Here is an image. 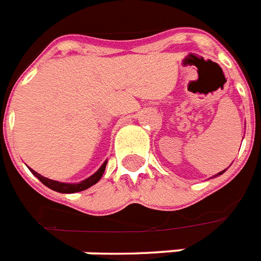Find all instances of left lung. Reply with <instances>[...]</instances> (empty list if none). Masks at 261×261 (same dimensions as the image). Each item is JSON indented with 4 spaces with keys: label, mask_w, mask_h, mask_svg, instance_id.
<instances>
[{
    "label": "left lung",
    "mask_w": 261,
    "mask_h": 261,
    "mask_svg": "<svg viewBox=\"0 0 261 261\" xmlns=\"http://www.w3.org/2000/svg\"><path fill=\"white\" fill-rule=\"evenodd\" d=\"M223 172H225V171H222V172H221V173H218V174H222V173H223Z\"/></svg>",
    "instance_id": "left-lung-1"
}]
</instances>
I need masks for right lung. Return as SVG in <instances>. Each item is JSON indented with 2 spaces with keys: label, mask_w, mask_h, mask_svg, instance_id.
I'll list each match as a JSON object with an SVG mask.
<instances>
[{
  "label": "right lung",
  "mask_w": 261,
  "mask_h": 261,
  "mask_svg": "<svg viewBox=\"0 0 261 261\" xmlns=\"http://www.w3.org/2000/svg\"><path fill=\"white\" fill-rule=\"evenodd\" d=\"M106 165H107V161L101 165V168L98 169L97 172L94 174H92L90 177H88L87 180H84V181L79 182V184H67V182H59V181H55V180H50V178L47 177H43L42 174H39L38 172H35L31 169V172L36 176V177L40 180V181L44 184L46 187H48V188H51V190L57 191V192H62V194H73V192H80V191H84L87 190V188H89V187H92L93 184H96V182L101 178L102 173H104V171H106Z\"/></svg>",
  "instance_id": "1"
}]
</instances>
